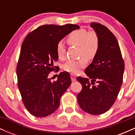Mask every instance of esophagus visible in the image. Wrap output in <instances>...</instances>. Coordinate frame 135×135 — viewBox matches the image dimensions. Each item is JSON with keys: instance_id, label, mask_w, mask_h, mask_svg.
Returning <instances> with one entry per match:
<instances>
[{"instance_id": "34e87169", "label": "esophagus", "mask_w": 135, "mask_h": 135, "mask_svg": "<svg viewBox=\"0 0 135 135\" xmlns=\"http://www.w3.org/2000/svg\"><path fill=\"white\" fill-rule=\"evenodd\" d=\"M70 76L71 79H72V81H75V80H76V76H75V75H74V74H70Z\"/></svg>"}]
</instances>
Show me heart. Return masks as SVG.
<instances>
[{"label":"heart","instance_id":"obj_1","mask_svg":"<svg viewBox=\"0 0 135 135\" xmlns=\"http://www.w3.org/2000/svg\"><path fill=\"white\" fill-rule=\"evenodd\" d=\"M70 45L79 48V55L81 58L77 60H69L63 65V69L66 72L77 74L87 64V60L94 58L99 47V37L94 32H89L85 29H79L71 32L66 38ZM56 54L60 60L65 56V49L62 43H59L56 47Z\"/></svg>","mask_w":135,"mask_h":135}]
</instances>
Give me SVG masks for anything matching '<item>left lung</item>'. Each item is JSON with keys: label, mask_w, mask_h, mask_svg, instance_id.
Returning <instances> with one entry per match:
<instances>
[{"label": "left lung", "mask_w": 135, "mask_h": 135, "mask_svg": "<svg viewBox=\"0 0 135 135\" xmlns=\"http://www.w3.org/2000/svg\"><path fill=\"white\" fill-rule=\"evenodd\" d=\"M91 27L98 36L99 47L92 63L85 70L89 78H77L83 86L77 97L84 112L100 115L108 110L117 99L122 83L124 63L115 35L100 23H91Z\"/></svg>", "instance_id": "obj_1"}]
</instances>
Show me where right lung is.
<instances>
[{"instance_id": "right-lung-1", "label": "right lung", "mask_w": 135, "mask_h": 135, "mask_svg": "<svg viewBox=\"0 0 135 135\" xmlns=\"http://www.w3.org/2000/svg\"><path fill=\"white\" fill-rule=\"evenodd\" d=\"M77 25H45L32 31L21 45L16 68L18 86L25 107L32 115L44 117L55 112L60 98L71 84L69 72H61L56 81L48 77L58 61L56 47Z\"/></svg>"}]
</instances>
